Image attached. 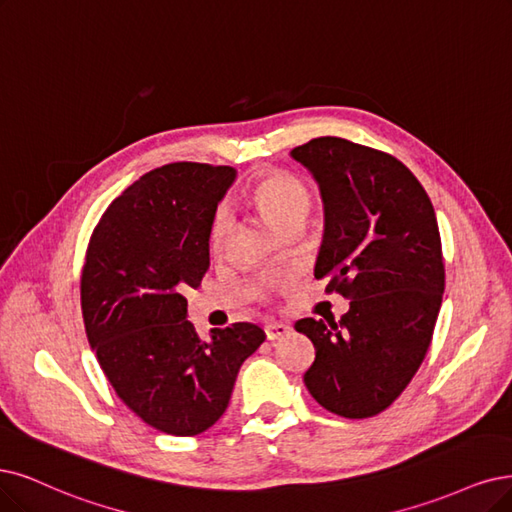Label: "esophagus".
Masks as SVG:
<instances>
[{
	"label": "esophagus",
	"instance_id": "1",
	"mask_svg": "<svg viewBox=\"0 0 512 512\" xmlns=\"http://www.w3.org/2000/svg\"><path fill=\"white\" fill-rule=\"evenodd\" d=\"M289 333H291V327L285 325V323H270V325L266 327V335H268L270 342H274V339L285 337V335H289Z\"/></svg>",
	"mask_w": 512,
	"mask_h": 512
}]
</instances>
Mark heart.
Wrapping results in <instances>:
<instances>
[{
    "instance_id": "obj_1",
    "label": "heart",
    "mask_w": 512,
    "mask_h": 512,
    "mask_svg": "<svg viewBox=\"0 0 512 512\" xmlns=\"http://www.w3.org/2000/svg\"><path fill=\"white\" fill-rule=\"evenodd\" d=\"M249 198L259 211L270 217L276 225L285 227L295 219H304L312 206V194L308 185L289 170H270L253 181L249 187ZM232 230V217L225 208H217L208 223V249L221 253ZM276 280H268L272 287Z\"/></svg>"
}]
</instances>
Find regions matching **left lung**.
I'll use <instances>...</instances> for the list:
<instances>
[{
    "label": "left lung",
    "instance_id": "1",
    "mask_svg": "<svg viewBox=\"0 0 512 512\" xmlns=\"http://www.w3.org/2000/svg\"><path fill=\"white\" fill-rule=\"evenodd\" d=\"M320 185L325 240L314 268L350 310L301 318L316 356L304 382L350 420L388 409L418 373L445 291L437 215L422 183L386 151L318 137L291 151Z\"/></svg>",
    "mask_w": 512,
    "mask_h": 512
}]
</instances>
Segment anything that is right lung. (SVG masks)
<instances>
[{"label": "right lung", "mask_w": 512, "mask_h": 512, "mask_svg": "<svg viewBox=\"0 0 512 512\" xmlns=\"http://www.w3.org/2000/svg\"><path fill=\"white\" fill-rule=\"evenodd\" d=\"M236 170L173 162L113 200L90 236L80 295L88 342L109 384L160 432L194 437L230 405L240 365L266 339L253 323L187 320L189 289L208 270V223Z\"/></svg>", "instance_id": "right-lung-1"}]
</instances>
